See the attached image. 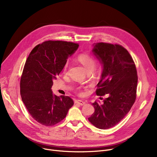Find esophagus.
I'll use <instances>...</instances> for the list:
<instances>
[{
  "mask_svg": "<svg viewBox=\"0 0 157 157\" xmlns=\"http://www.w3.org/2000/svg\"><path fill=\"white\" fill-rule=\"evenodd\" d=\"M75 103L77 104H79L80 105H83L85 104V102L81 101V100H76L75 101Z\"/></svg>",
  "mask_w": 157,
  "mask_h": 157,
  "instance_id": "esophagus-1",
  "label": "esophagus"
}]
</instances>
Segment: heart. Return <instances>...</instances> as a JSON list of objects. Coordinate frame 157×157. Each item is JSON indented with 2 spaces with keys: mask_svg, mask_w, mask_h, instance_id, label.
Here are the masks:
<instances>
[{
  "mask_svg": "<svg viewBox=\"0 0 157 157\" xmlns=\"http://www.w3.org/2000/svg\"><path fill=\"white\" fill-rule=\"evenodd\" d=\"M78 61L84 66L87 72H93L95 68V61L89 54H81L78 58ZM69 66V62H66L63 66V71H66Z\"/></svg>",
  "mask_w": 157,
  "mask_h": 157,
  "instance_id": "heart-1",
  "label": "heart"
}]
</instances>
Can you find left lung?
Masks as SVG:
<instances>
[{"label": "left lung", "mask_w": 157, "mask_h": 157, "mask_svg": "<svg viewBox=\"0 0 157 157\" xmlns=\"http://www.w3.org/2000/svg\"><path fill=\"white\" fill-rule=\"evenodd\" d=\"M92 52L102 67L96 94L108 98L102 104H92L95 112L88 120L98 128L108 129L124 118L135 102L136 67L128 51L120 45L98 43Z\"/></svg>", "instance_id": "left-lung-1"}]
</instances>
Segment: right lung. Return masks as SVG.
<instances>
[{"mask_svg":"<svg viewBox=\"0 0 157 157\" xmlns=\"http://www.w3.org/2000/svg\"><path fill=\"white\" fill-rule=\"evenodd\" d=\"M79 44L62 40H48L36 46L24 66L20 81L23 102L36 121L52 126L63 120L74 102L68 96H56L52 87L69 56Z\"/></svg>","mask_w":157,"mask_h":157,"instance_id":"right-lung-1","label":"right lung"}]
</instances>
